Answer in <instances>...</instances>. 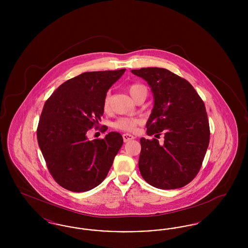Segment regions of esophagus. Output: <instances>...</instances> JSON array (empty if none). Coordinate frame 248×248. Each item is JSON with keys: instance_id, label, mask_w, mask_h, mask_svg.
I'll return each instance as SVG.
<instances>
[{"instance_id": "34e87169", "label": "esophagus", "mask_w": 248, "mask_h": 248, "mask_svg": "<svg viewBox=\"0 0 248 248\" xmlns=\"http://www.w3.org/2000/svg\"><path fill=\"white\" fill-rule=\"evenodd\" d=\"M123 139H124V141L127 142L132 140H134L135 137L132 136V135H130V134H124V135H123Z\"/></svg>"}]
</instances>
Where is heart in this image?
Listing matches in <instances>:
<instances>
[{"label":"heart","mask_w":248,"mask_h":248,"mask_svg":"<svg viewBox=\"0 0 248 248\" xmlns=\"http://www.w3.org/2000/svg\"><path fill=\"white\" fill-rule=\"evenodd\" d=\"M129 94L133 99H135L137 96L140 94H146L148 93V90L145 85L140 83H134L131 84L128 88ZM103 109L108 111L109 109V95L107 94L103 101ZM141 123V120L135 117H123L120 118L113 124V126L117 129L127 131V132H134L137 129V126Z\"/></svg>","instance_id":"1"}]
</instances>
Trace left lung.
Listing matches in <instances>:
<instances>
[{
	"mask_svg": "<svg viewBox=\"0 0 248 248\" xmlns=\"http://www.w3.org/2000/svg\"><path fill=\"white\" fill-rule=\"evenodd\" d=\"M131 72L144 79L154 94L147 134H165L164 144L156 139H140L142 177L158 189L182 188L198 174L208 148L210 130L204 103L187 80L166 69Z\"/></svg>",
	"mask_w": 248,
	"mask_h": 248,
	"instance_id": "1",
	"label": "left lung"
}]
</instances>
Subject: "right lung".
<instances>
[{"mask_svg": "<svg viewBox=\"0 0 248 248\" xmlns=\"http://www.w3.org/2000/svg\"><path fill=\"white\" fill-rule=\"evenodd\" d=\"M124 71L83 72L62 83L46 100L37 140L50 174L64 189L87 191L107 177L123 137L109 132L103 140H89L86 133L98 124L107 92Z\"/></svg>", "mask_w": 248, "mask_h": 248, "instance_id": "1", "label": "right lung"}]
</instances>
